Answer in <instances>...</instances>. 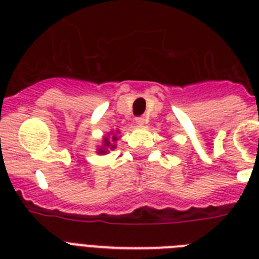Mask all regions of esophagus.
<instances>
[{"instance_id": "34e87169", "label": "esophagus", "mask_w": 259, "mask_h": 259, "mask_svg": "<svg viewBox=\"0 0 259 259\" xmlns=\"http://www.w3.org/2000/svg\"><path fill=\"white\" fill-rule=\"evenodd\" d=\"M146 122H148V119H146V118L144 117V115L136 118V123H137L138 126H144L146 123Z\"/></svg>"}]
</instances>
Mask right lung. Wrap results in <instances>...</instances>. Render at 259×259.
<instances>
[{"label":"right lung","mask_w":259,"mask_h":259,"mask_svg":"<svg viewBox=\"0 0 259 259\" xmlns=\"http://www.w3.org/2000/svg\"><path fill=\"white\" fill-rule=\"evenodd\" d=\"M117 140V137L115 136H113L111 137V141H110L109 138H103V142H105V148H102V149H99V153H106V149L109 148V149H113V148H115V145H113L111 142L115 141Z\"/></svg>","instance_id":"1"}]
</instances>
